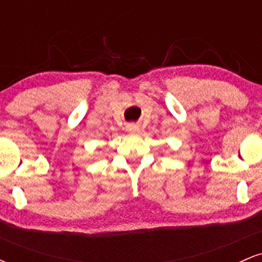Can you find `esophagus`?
<instances>
[{
	"label": "esophagus",
	"mask_w": 262,
	"mask_h": 262,
	"mask_svg": "<svg viewBox=\"0 0 262 262\" xmlns=\"http://www.w3.org/2000/svg\"><path fill=\"white\" fill-rule=\"evenodd\" d=\"M127 132L130 134H137L140 132V127L138 124H128L127 125Z\"/></svg>",
	"instance_id": "obj_1"
}]
</instances>
